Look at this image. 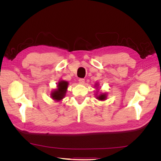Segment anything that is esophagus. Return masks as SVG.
<instances>
[{
	"label": "esophagus",
	"mask_w": 161,
	"mask_h": 161,
	"mask_svg": "<svg viewBox=\"0 0 161 161\" xmlns=\"http://www.w3.org/2000/svg\"><path fill=\"white\" fill-rule=\"evenodd\" d=\"M79 82L80 84H82V85L84 84L85 83V79H79Z\"/></svg>",
	"instance_id": "esophagus-1"
}]
</instances>
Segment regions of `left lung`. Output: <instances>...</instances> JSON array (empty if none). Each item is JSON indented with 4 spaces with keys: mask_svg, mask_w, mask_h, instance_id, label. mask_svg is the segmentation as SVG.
<instances>
[{
    "mask_svg": "<svg viewBox=\"0 0 161 161\" xmlns=\"http://www.w3.org/2000/svg\"><path fill=\"white\" fill-rule=\"evenodd\" d=\"M95 87H97V88H98V86H99V85L97 84V83H96L95 84ZM98 92H99V91H96V98H97V99H98V100H99V101H105V100H106V99H107V97H108V95H107V94L106 93H101L100 92V94H98Z\"/></svg>",
    "mask_w": 161,
    "mask_h": 161,
    "instance_id": "left-lung-1",
    "label": "left lung"
}]
</instances>
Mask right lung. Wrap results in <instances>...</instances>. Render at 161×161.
<instances>
[{
    "label": "right lung",
    "mask_w": 161,
    "mask_h": 161,
    "mask_svg": "<svg viewBox=\"0 0 161 161\" xmlns=\"http://www.w3.org/2000/svg\"><path fill=\"white\" fill-rule=\"evenodd\" d=\"M69 82L62 80L58 82L57 88L51 92V98L57 102H60L66 95Z\"/></svg>",
    "instance_id": "obj_1"
}]
</instances>
